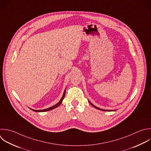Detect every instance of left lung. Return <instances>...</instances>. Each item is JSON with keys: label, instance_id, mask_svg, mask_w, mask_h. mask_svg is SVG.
Segmentation results:
<instances>
[{"label": "left lung", "instance_id": "8db88e82", "mask_svg": "<svg viewBox=\"0 0 151 151\" xmlns=\"http://www.w3.org/2000/svg\"><path fill=\"white\" fill-rule=\"evenodd\" d=\"M89 103L93 106V107H94L95 108H96L97 109H99V110H103V111H115V110H104V109H100V108H99V107H96V106H95L94 105H93L91 103H90V101H89Z\"/></svg>", "mask_w": 151, "mask_h": 151}]
</instances>
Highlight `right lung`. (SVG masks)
Listing matches in <instances>:
<instances>
[{"label": "right lung", "instance_id": "right-lung-1", "mask_svg": "<svg viewBox=\"0 0 151 151\" xmlns=\"http://www.w3.org/2000/svg\"><path fill=\"white\" fill-rule=\"evenodd\" d=\"M65 89H66V88H65ZM65 90H64L63 96L62 98L61 99V100H60V101H59L58 103H57L56 104H55L54 106H52V107H49V108H48V109H44V110H34V109H32V110L33 111H36V112H44V111H48V110H52V109H54L57 107L58 106H59L61 104V103L62 101H63V100L64 99V97H65Z\"/></svg>", "mask_w": 151, "mask_h": 151}]
</instances>
